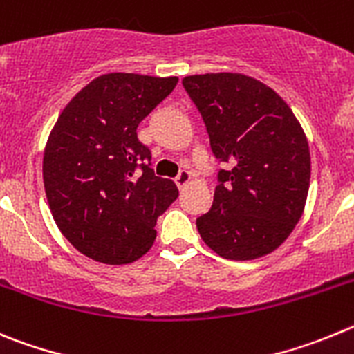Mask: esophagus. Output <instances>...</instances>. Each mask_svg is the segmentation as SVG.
<instances>
[{
	"label": "esophagus",
	"mask_w": 354,
	"mask_h": 354,
	"mask_svg": "<svg viewBox=\"0 0 354 354\" xmlns=\"http://www.w3.org/2000/svg\"><path fill=\"white\" fill-rule=\"evenodd\" d=\"M190 180H192V173H189V171H180V174L174 178V181H176V185H178V189H183L185 185L189 183Z\"/></svg>",
	"instance_id": "1"
}]
</instances>
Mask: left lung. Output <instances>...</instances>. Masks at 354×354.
<instances>
[{"label":"left lung","mask_w":354,"mask_h":354,"mask_svg":"<svg viewBox=\"0 0 354 354\" xmlns=\"http://www.w3.org/2000/svg\"><path fill=\"white\" fill-rule=\"evenodd\" d=\"M206 125L218 162L215 196L197 216L201 238L224 259L273 252L304 213L310 183L308 142L292 111L272 88L243 74L181 81Z\"/></svg>","instance_id":"1"}]
</instances>
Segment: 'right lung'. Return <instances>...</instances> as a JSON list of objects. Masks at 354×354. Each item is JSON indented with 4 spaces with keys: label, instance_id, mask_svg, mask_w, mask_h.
<instances>
[{
    "label": "right lung",
    "instance_id": "add662e5",
    "mask_svg": "<svg viewBox=\"0 0 354 354\" xmlns=\"http://www.w3.org/2000/svg\"><path fill=\"white\" fill-rule=\"evenodd\" d=\"M176 82L100 75L59 114L44 151V187L54 222L84 256L127 264L153 245L157 218L176 201L178 189L155 176L138 127Z\"/></svg>",
    "mask_w": 354,
    "mask_h": 354
}]
</instances>
